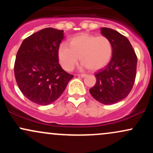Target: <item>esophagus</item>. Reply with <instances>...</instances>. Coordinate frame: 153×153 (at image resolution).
Listing matches in <instances>:
<instances>
[{"mask_svg":"<svg viewBox=\"0 0 153 153\" xmlns=\"http://www.w3.org/2000/svg\"><path fill=\"white\" fill-rule=\"evenodd\" d=\"M77 75H78V77H80V78H84V77L86 76V75L85 74H78Z\"/></svg>","mask_w":153,"mask_h":153,"instance_id":"esophagus-1","label":"esophagus"}]
</instances>
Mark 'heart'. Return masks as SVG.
Returning a JSON list of instances; mask_svg holds the SVG:
<instances>
[{
  "label": "heart",
  "mask_w": 153,
  "mask_h": 153,
  "mask_svg": "<svg viewBox=\"0 0 153 153\" xmlns=\"http://www.w3.org/2000/svg\"><path fill=\"white\" fill-rule=\"evenodd\" d=\"M113 52L111 41L104 36L83 34L72 38L70 45L61 44L58 56L61 65L71 71L79 60L91 71L103 68L110 61Z\"/></svg>",
  "instance_id": "obj_1"
}]
</instances>
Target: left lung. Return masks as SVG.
<instances>
[{
	"label": "left lung",
	"instance_id": "1",
	"mask_svg": "<svg viewBox=\"0 0 153 153\" xmlns=\"http://www.w3.org/2000/svg\"><path fill=\"white\" fill-rule=\"evenodd\" d=\"M101 33L112 44V57L103 69L95 73L96 82L89 91L96 101L110 105L125 99L132 89L137 57L124 35L106 27L101 28Z\"/></svg>",
	"mask_w": 153,
	"mask_h": 153
}]
</instances>
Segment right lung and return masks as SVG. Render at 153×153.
<instances>
[{"mask_svg":"<svg viewBox=\"0 0 153 153\" xmlns=\"http://www.w3.org/2000/svg\"><path fill=\"white\" fill-rule=\"evenodd\" d=\"M63 30L46 28L23 41L14 64L17 85L31 102L46 106L62 95L74 75L59 64L58 50Z\"/></svg>","mask_w":153,"mask_h":153,"instance_id":"obj_1","label":"right lung"}]
</instances>
